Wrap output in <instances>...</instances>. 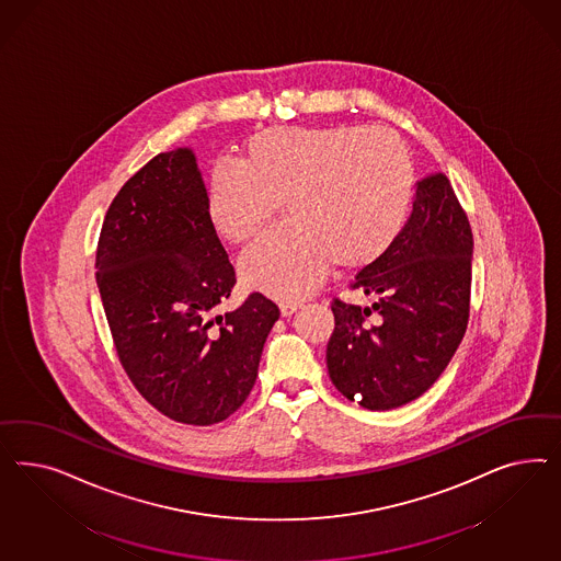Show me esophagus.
<instances>
[{
	"label": "esophagus",
	"instance_id": "esophagus-1",
	"mask_svg": "<svg viewBox=\"0 0 561 561\" xmlns=\"http://www.w3.org/2000/svg\"><path fill=\"white\" fill-rule=\"evenodd\" d=\"M300 308H302V305H298V302H282L279 305V312H282V317H291Z\"/></svg>",
	"mask_w": 561,
	"mask_h": 561
}]
</instances>
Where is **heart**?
Wrapping results in <instances>:
<instances>
[{"label":"heart","mask_w":561,"mask_h":561,"mask_svg":"<svg viewBox=\"0 0 561 561\" xmlns=\"http://www.w3.org/2000/svg\"><path fill=\"white\" fill-rule=\"evenodd\" d=\"M413 193V158L389 129L273 127L244 141L242 167L214 169L207 205L221 237L240 244L286 204L291 226L249 249L240 277L294 302L319 288L335 263L352 272L387 255Z\"/></svg>","instance_id":"b5f03b06"}]
</instances>
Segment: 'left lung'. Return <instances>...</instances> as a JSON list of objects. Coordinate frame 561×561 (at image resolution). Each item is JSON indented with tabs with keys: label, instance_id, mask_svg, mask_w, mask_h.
Here are the masks:
<instances>
[{
	"label": "left lung",
	"instance_id": "obj_1",
	"mask_svg": "<svg viewBox=\"0 0 561 561\" xmlns=\"http://www.w3.org/2000/svg\"><path fill=\"white\" fill-rule=\"evenodd\" d=\"M473 234L444 172L415 183L391 251L357 273L370 306L335 300L327 368L337 391L373 411L422 397L455 356L469 321ZM375 314V323L367 317Z\"/></svg>",
	"mask_w": 561,
	"mask_h": 561
}]
</instances>
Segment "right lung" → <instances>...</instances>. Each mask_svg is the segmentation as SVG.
I'll list each match as a JSON object with an SVG mask.
<instances>
[{"mask_svg": "<svg viewBox=\"0 0 561 561\" xmlns=\"http://www.w3.org/2000/svg\"><path fill=\"white\" fill-rule=\"evenodd\" d=\"M234 282L197 156L158 153L104 216L96 286L125 373L174 422L218 424L255 385L279 308L255 291L211 317Z\"/></svg>", "mask_w": 561, "mask_h": 561, "instance_id": "add662e5", "label": "right lung"}]
</instances>
